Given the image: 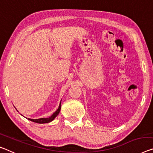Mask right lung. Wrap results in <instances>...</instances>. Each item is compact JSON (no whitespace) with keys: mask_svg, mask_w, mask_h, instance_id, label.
Here are the masks:
<instances>
[{"mask_svg":"<svg viewBox=\"0 0 153 153\" xmlns=\"http://www.w3.org/2000/svg\"><path fill=\"white\" fill-rule=\"evenodd\" d=\"M62 102V101H61ZM61 102L59 104V106L58 109H57L55 113H53V114L52 116H50L49 117H47V118H44V117H42V118H39V119H30L28 118V120L30 121L33 122V123H39V124H44V123H51V121H53L54 119L57 117V115L59 114L60 110H61Z\"/></svg>","mask_w":153,"mask_h":153,"instance_id":"1","label":"right lung"}]
</instances>
